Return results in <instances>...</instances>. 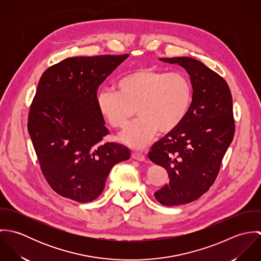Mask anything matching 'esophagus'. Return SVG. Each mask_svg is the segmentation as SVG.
I'll use <instances>...</instances> for the list:
<instances>
[{
	"instance_id": "obj_1",
	"label": "esophagus",
	"mask_w": 261,
	"mask_h": 261,
	"mask_svg": "<svg viewBox=\"0 0 261 261\" xmlns=\"http://www.w3.org/2000/svg\"><path fill=\"white\" fill-rule=\"evenodd\" d=\"M132 158L134 160L139 161V162H144L146 160V155L144 153H142V152H139V151H134L132 153Z\"/></svg>"
}]
</instances>
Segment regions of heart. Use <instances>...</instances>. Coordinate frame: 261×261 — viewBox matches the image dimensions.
Returning <instances> with one entry per match:
<instances>
[{"label":"heart","instance_id":"1","mask_svg":"<svg viewBox=\"0 0 261 261\" xmlns=\"http://www.w3.org/2000/svg\"><path fill=\"white\" fill-rule=\"evenodd\" d=\"M117 91L103 89L96 96L101 117L112 127H124L137 110L139 121L119 135V141L134 149L146 148L158 132L169 134L186 116L192 87L186 75L143 67L124 75Z\"/></svg>","mask_w":261,"mask_h":261}]
</instances>
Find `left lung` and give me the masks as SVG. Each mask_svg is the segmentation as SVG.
<instances>
[{
  "instance_id": "obj_1",
  "label": "left lung",
  "mask_w": 261,
  "mask_h": 261,
  "mask_svg": "<svg viewBox=\"0 0 261 261\" xmlns=\"http://www.w3.org/2000/svg\"><path fill=\"white\" fill-rule=\"evenodd\" d=\"M160 60L182 66L193 88L183 121L149 152V160L164 167L170 177L154 198L163 205L177 206L200 198L214 183L234 137L232 96L223 78L201 61L191 57Z\"/></svg>"
}]
</instances>
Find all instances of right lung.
Instances as JSON below:
<instances>
[{
    "instance_id": "right-lung-1",
    "label": "right lung",
    "mask_w": 261,
    "mask_h": 261,
    "mask_svg": "<svg viewBox=\"0 0 261 261\" xmlns=\"http://www.w3.org/2000/svg\"><path fill=\"white\" fill-rule=\"evenodd\" d=\"M127 57L66 58L39 80L28 132L45 179L65 198L93 201L112 167L130 156L122 145L102 142L109 129L96 106L98 86Z\"/></svg>"
}]
</instances>
